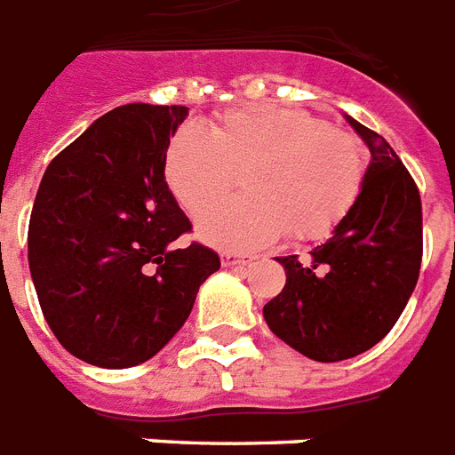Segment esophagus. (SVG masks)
<instances>
[{
    "label": "esophagus",
    "mask_w": 455,
    "mask_h": 455,
    "mask_svg": "<svg viewBox=\"0 0 455 455\" xmlns=\"http://www.w3.org/2000/svg\"><path fill=\"white\" fill-rule=\"evenodd\" d=\"M251 260H253L251 256H239V253H232V251L223 253L225 267H246V265H251Z\"/></svg>",
    "instance_id": "obj_1"
}]
</instances>
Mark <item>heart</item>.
Here are the masks:
<instances>
[{"label": "heart", "mask_w": 455, "mask_h": 455, "mask_svg": "<svg viewBox=\"0 0 455 455\" xmlns=\"http://www.w3.org/2000/svg\"><path fill=\"white\" fill-rule=\"evenodd\" d=\"M242 168L245 197L214 207L197 225L218 249H260L289 230L322 237L355 204L364 176L350 133L293 108H232L206 129L180 126L166 143V188L190 216L204 213Z\"/></svg>", "instance_id": "obj_1"}]
</instances>
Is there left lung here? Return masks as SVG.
<instances>
[{
  "label": "left lung",
  "instance_id": "obj_1",
  "mask_svg": "<svg viewBox=\"0 0 455 455\" xmlns=\"http://www.w3.org/2000/svg\"><path fill=\"white\" fill-rule=\"evenodd\" d=\"M345 119L371 152L357 199L310 256L277 258L286 284L263 307L272 333L315 362L357 357L383 340L416 289L423 258L411 173L383 136Z\"/></svg>",
  "mask_w": 455,
  "mask_h": 455
}]
</instances>
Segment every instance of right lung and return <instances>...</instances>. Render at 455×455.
I'll list each match as a JSON object with an SVG mask.
<instances>
[{
    "label": "right lung",
    "instance_id": "add662e5",
    "mask_svg": "<svg viewBox=\"0 0 455 455\" xmlns=\"http://www.w3.org/2000/svg\"><path fill=\"white\" fill-rule=\"evenodd\" d=\"M183 105L131 103L98 117L44 171L28 260L44 319L86 364L129 369L155 357L220 267L164 180Z\"/></svg>",
    "mask_w": 455,
    "mask_h": 455
}]
</instances>
